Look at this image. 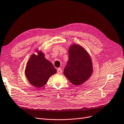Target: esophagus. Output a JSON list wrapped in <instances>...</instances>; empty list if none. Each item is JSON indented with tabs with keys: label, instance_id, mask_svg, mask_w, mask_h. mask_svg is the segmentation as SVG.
Here are the masks:
<instances>
[{
	"label": "esophagus",
	"instance_id": "obj_1",
	"mask_svg": "<svg viewBox=\"0 0 124 124\" xmlns=\"http://www.w3.org/2000/svg\"><path fill=\"white\" fill-rule=\"evenodd\" d=\"M62 69L60 68H59L57 69V73L58 74H61L62 73Z\"/></svg>",
	"mask_w": 124,
	"mask_h": 124
}]
</instances>
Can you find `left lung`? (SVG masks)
Instances as JSON below:
<instances>
[{"instance_id":"obj_1","label":"left lung","mask_w":124,"mask_h":124,"mask_svg":"<svg viewBox=\"0 0 124 124\" xmlns=\"http://www.w3.org/2000/svg\"><path fill=\"white\" fill-rule=\"evenodd\" d=\"M68 57L64 74L73 85L83 84L90 78L93 72L91 57L81 46L72 44L69 48Z\"/></svg>"}]
</instances>
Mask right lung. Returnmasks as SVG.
I'll return each instance as SVG.
<instances>
[{
  "instance_id": "add662e5",
  "label": "right lung",
  "mask_w": 124,
  "mask_h": 124,
  "mask_svg": "<svg viewBox=\"0 0 124 124\" xmlns=\"http://www.w3.org/2000/svg\"><path fill=\"white\" fill-rule=\"evenodd\" d=\"M37 55L33 54L27 63L25 70L29 83L37 88L44 86L50 77L57 72L52 63L46 59L41 51L36 50Z\"/></svg>"
}]
</instances>
